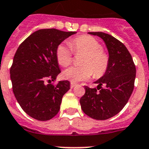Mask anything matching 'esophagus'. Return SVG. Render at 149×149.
Here are the masks:
<instances>
[{"instance_id":"34e87169","label":"esophagus","mask_w":149,"mask_h":149,"mask_svg":"<svg viewBox=\"0 0 149 149\" xmlns=\"http://www.w3.org/2000/svg\"><path fill=\"white\" fill-rule=\"evenodd\" d=\"M76 85V83H74V82H71V83H70V88H74Z\"/></svg>"}]
</instances>
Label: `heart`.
I'll use <instances>...</instances> for the list:
<instances>
[{"label": "heart", "instance_id": "b5f03b06", "mask_svg": "<svg viewBox=\"0 0 149 149\" xmlns=\"http://www.w3.org/2000/svg\"><path fill=\"white\" fill-rule=\"evenodd\" d=\"M85 53L82 60V66L71 67L65 70L64 77L72 82L87 80L94 74L99 78L105 74L109 67V58L103 50V46L97 40L89 35H82L72 39L70 46L59 44L56 49V58L59 64L67 67L72 62L73 51Z\"/></svg>", "mask_w": 149, "mask_h": 149}]
</instances>
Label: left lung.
<instances>
[{"mask_svg": "<svg viewBox=\"0 0 149 149\" xmlns=\"http://www.w3.org/2000/svg\"><path fill=\"white\" fill-rule=\"evenodd\" d=\"M88 33L104 41L109 63L105 74L94 82L97 84V88L85 86V93L80 99V105L89 117L107 120L117 115L128 101L134 91L136 67L126 46L117 39L103 32Z\"/></svg>", "mask_w": 149, "mask_h": 149, "instance_id": "1", "label": "left lung"}]
</instances>
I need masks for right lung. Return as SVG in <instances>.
I'll return each mask as SVG.
<instances>
[{
  "mask_svg": "<svg viewBox=\"0 0 149 149\" xmlns=\"http://www.w3.org/2000/svg\"><path fill=\"white\" fill-rule=\"evenodd\" d=\"M76 33L55 28L38 30L18 48L10 68L13 91L22 109L33 118L48 121L59 112L70 84L67 80L51 83L61 73L56 49Z\"/></svg>",
  "mask_w": 149,
  "mask_h": 149,
  "instance_id": "right-lung-1",
  "label": "right lung"
}]
</instances>
